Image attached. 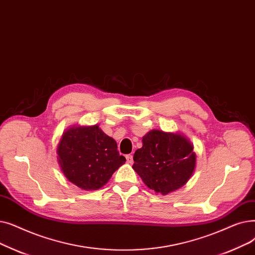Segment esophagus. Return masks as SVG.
I'll use <instances>...</instances> for the list:
<instances>
[{
  "label": "esophagus",
  "instance_id": "1",
  "mask_svg": "<svg viewBox=\"0 0 255 255\" xmlns=\"http://www.w3.org/2000/svg\"><path fill=\"white\" fill-rule=\"evenodd\" d=\"M126 157H127V162L128 164H132V162H134V161H132V155L131 154H128Z\"/></svg>",
  "mask_w": 255,
  "mask_h": 255
}]
</instances>
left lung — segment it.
<instances>
[{"instance_id": "8db88e82", "label": "left lung", "mask_w": 255, "mask_h": 255, "mask_svg": "<svg viewBox=\"0 0 255 255\" xmlns=\"http://www.w3.org/2000/svg\"><path fill=\"white\" fill-rule=\"evenodd\" d=\"M134 154L132 169L149 189L162 195L183 187L196 164L193 145L183 136L152 129Z\"/></svg>"}]
</instances>
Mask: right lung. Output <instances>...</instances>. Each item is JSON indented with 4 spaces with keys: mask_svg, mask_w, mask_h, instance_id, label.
I'll list each match as a JSON object with an SVG mask.
<instances>
[{
    "mask_svg": "<svg viewBox=\"0 0 255 255\" xmlns=\"http://www.w3.org/2000/svg\"><path fill=\"white\" fill-rule=\"evenodd\" d=\"M58 160L66 178L83 190H98L108 183L126 157L117 143L99 128H71L58 145Z\"/></svg>",
    "mask_w": 255,
    "mask_h": 255,
    "instance_id": "add662e5",
    "label": "right lung"
}]
</instances>
